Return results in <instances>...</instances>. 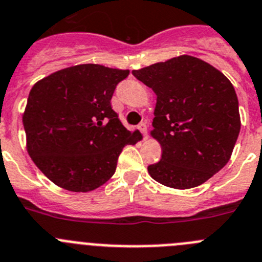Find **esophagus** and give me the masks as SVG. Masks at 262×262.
I'll use <instances>...</instances> for the list:
<instances>
[{
    "label": "esophagus",
    "mask_w": 262,
    "mask_h": 262,
    "mask_svg": "<svg viewBox=\"0 0 262 262\" xmlns=\"http://www.w3.org/2000/svg\"><path fill=\"white\" fill-rule=\"evenodd\" d=\"M138 129L141 130V133L143 134V138H147V125H146V122H141L140 125H138Z\"/></svg>",
    "instance_id": "obj_1"
}]
</instances>
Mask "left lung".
Returning a JSON list of instances; mask_svg holds the SVG:
<instances>
[{
    "label": "left lung",
    "instance_id": "left-lung-1",
    "mask_svg": "<svg viewBox=\"0 0 262 262\" xmlns=\"http://www.w3.org/2000/svg\"><path fill=\"white\" fill-rule=\"evenodd\" d=\"M132 74L157 95L151 136L162 146V159L147 167L150 176L189 189L221 171L240 132L239 102L227 77L187 55Z\"/></svg>",
    "mask_w": 262,
    "mask_h": 262
}]
</instances>
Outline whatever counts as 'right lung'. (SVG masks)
Segmentation results:
<instances>
[{
	"label": "right lung",
	"mask_w": 262,
	"mask_h": 262,
	"mask_svg": "<svg viewBox=\"0 0 262 262\" xmlns=\"http://www.w3.org/2000/svg\"><path fill=\"white\" fill-rule=\"evenodd\" d=\"M128 75L83 63L34 84L23 114L27 151L52 183L72 192L96 189L112 178L124 146L142 138L111 107L115 89Z\"/></svg>",
	"instance_id": "1"
}]
</instances>
